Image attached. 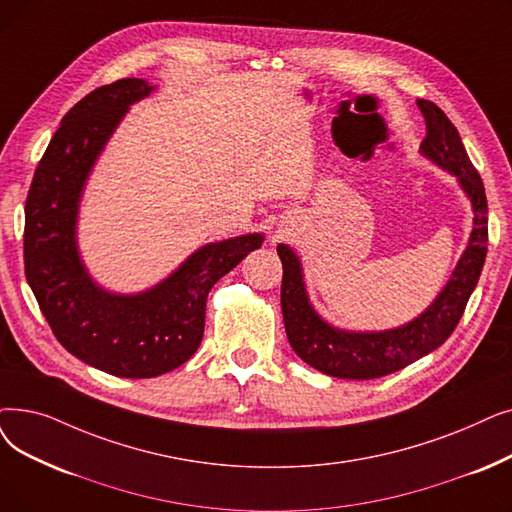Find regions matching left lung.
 Returning a JSON list of instances; mask_svg holds the SVG:
<instances>
[{"label":"left lung","mask_w":512,"mask_h":512,"mask_svg":"<svg viewBox=\"0 0 512 512\" xmlns=\"http://www.w3.org/2000/svg\"><path fill=\"white\" fill-rule=\"evenodd\" d=\"M418 108L427 121V138L420 144V154L452 173L473 207L469 244L446 286L422 314L387 330H345L332 326L307 297L299 255L288 244H278L276 249L284 272L280 303L288 343L305 364L337 379H379L435 351L458 326L483 270L487 253V201L481 177L446 113L429 100H418Z\"/></svg>","instance_id":"left-lung-1"}]
</instances>
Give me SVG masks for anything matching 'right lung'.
I'll use <instances>...</instances> for the list:
<instances>
[{"label": "right lung", "instance_id": "add662e5", "mask_svg": "<svg viewBox=\"0 0 512 512\" xmlns=\"http://www.w3.org/2000/svg\"><path fill=\"white\" fill-rule=\"evenodd\" d=\"M154 90L127 77L79 100L41 157L25 205V274L41 314L66 351L123 379H152L188 362L203 341L213 284L263 242L253 232L203 244L133 295L106 291L87 272L77 244L87 177L129 106Z\"/></svg>", "mask_w": 512, "mask_h": 512}]
</instances>
